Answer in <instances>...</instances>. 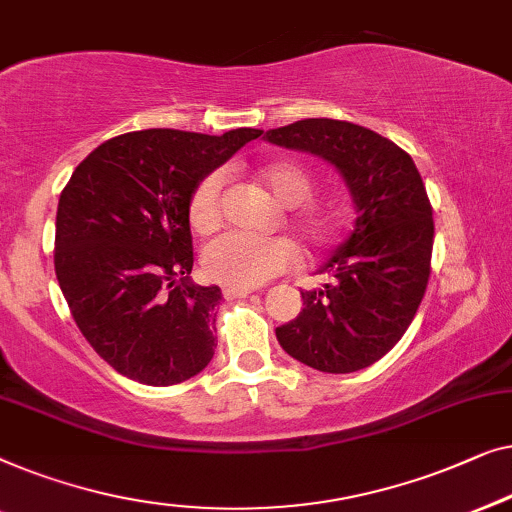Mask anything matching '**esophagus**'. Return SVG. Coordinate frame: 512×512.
Listing matches in <instances>:
<instances>
[{"mask_svg": "<svg viewBox=\"0 0 512 512\" xmlns=\"http://www.w3.org/2000/svg\"><path fill=\"white\" fill-rule=\"evenodd\" d=\"M253 292H255L253 287H236V285L222 287V294H225V299H243V297H248V294H253Z\"/></svg>", "mask_w": 512, "mask_h": 512, "instance_id": "esophagus-1", "label": "esophagus"}]
</instances>
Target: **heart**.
<instances>
[{"mask_svg":"<svg viewBox=\"0 0 512 512\" xmlns=\"http://www.w3.org/2000/svg\"><path fill=\"white\" fill-rule=\"evenodd\" d=\"M262 181L273 197L292 211V225L315 248L327 246L336 234V218L320 204H304L315 190L313 174L297 162H276L262 169ZM225 171L215 169L194 185L187 204V220L197 234H211L220 227L225 206ZM302 206L299 207L298 204ZM297 259V248L287 239H269L246 232H227L206 243L201 253V269L215 283L255 287L264 280L290 269Z\"/></svg>","mask_w":512,"mask_h":512,"instance_id":"1","label":"heart"}]
</instances>
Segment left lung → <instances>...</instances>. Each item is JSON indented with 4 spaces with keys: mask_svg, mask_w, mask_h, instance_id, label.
I'll use <instances>...</instances> for the list:
<instances>
[{
    "mask_svg": "<svg viewBox=\"0 0 512 512\" xmlns=\"http://www.w3.org/2000/svg\"><path fill=\"white\" fill-rule=\"evenodd\" d=\"M266 141L334 164L357 206L350 239L322 266L329 283L301 292L304 311L276 329L278 343L311 369H366L401 341L427 292L434 218L420 171L397 143L345 120H297Z\"/></svg>",
    "mask_w": 512,
    "mask_h": 512,
    "instance_id": "1",
    "label": "left lung"
}]
</instances>
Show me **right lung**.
I'll use <instances>...</instances> for the list:
<instances>
[{
    "instance_id": "add662e5",
    "label": "right lung",
    "mask_w": 512,
    "mask_h": 512,
    "mask_svg": "<svg viewBox=\"0 0 512 512\" xmlns=\"http://www.w3.org/2000/svg\"><path fill=\"white\" fill-rule=\"evenodd\" d=\"M143 129L113 136L78 164L55 220V276L81 334L143 385L183 383L215 352L220 287L190 283V194L257 139Z\"/></svg>"
}]
</instances>
